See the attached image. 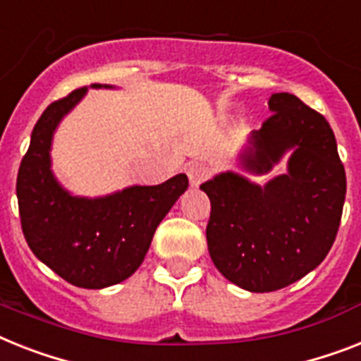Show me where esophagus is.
Listing matches in <instances>:
<instances>
[{
  "instance_id": "34e87169",
  "label": "esophagus",
  "mask_w": 361,
  "mask_h": 361,
  "mask_svg": "<svg viewBox=\"0 0 361 361\" xmlns=\"http://www.w3.org/2000/svg\"><path fill=\"white\" fill-rule=\"evenodd\" d=\"M187 176H189L190 185H200L202 181L207 180V176H209V169H207L204 163H189L187 165Z\"/></svg>"
}]
</instances>
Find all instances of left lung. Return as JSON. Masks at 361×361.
I'll return each instance as SVG.
<instances>
[{"label":"left lung","instance_id":"1","mask_svg":"<svg viewBox=\"0 0 361 361\" xmlns=\"http://www.w3.org/2000/svg\"><path fill=\"white\" fill-rule=\"evenodd\" d=\"M272 114L239 161L250 174L272 171L287 152V174L257 185L237 172L202 183L209 196V256L222 276L252 293L297 282L323 262L341 222L347 178L323 114L297 96L269 98Z\"/></svg>","mask_w":361,"mask_h":361}]
</instances>
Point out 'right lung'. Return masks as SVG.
Returning a JSON list of instances; mask_svg holds the SVG:
<instances>
[{"mask_svg":"<svg viewBox=\"0 0 361 361\" xmlns=\"http://www.w3.org/2000/svg\"><path fill=\"white\" fill-rule=\"evenodd\" d=\"M85 94L87 87L70 92L38 118L20 163L16 196L23 237L35 256L72 286L104 289L139 269L159 222L189 180L178 174L161 185H133L99 198L63 189L51 172V140L59 122Z\"/></svg>","mask_w":361,"mask_h":361,"instance_id":"1","label":"right lung"}]
</instances>
